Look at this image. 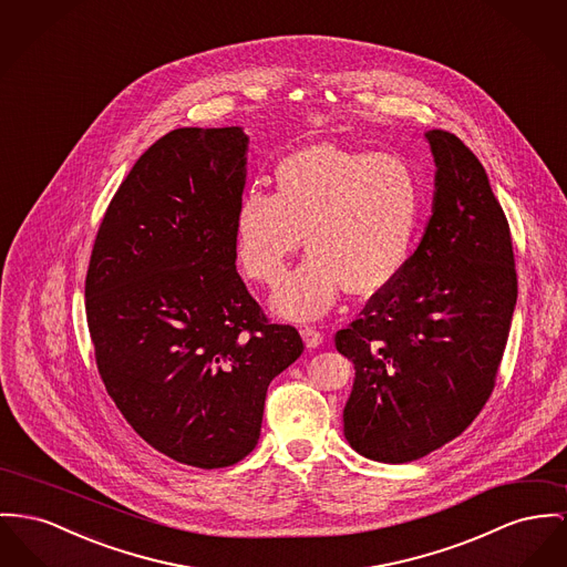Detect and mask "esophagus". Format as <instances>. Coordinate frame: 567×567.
Returning <instances> with one entry per match:
<instances>
[{
	"label": "esophagus",
	"instance_id": "obj_1",
	"mask_svg": "<svg viewBox=\"0 0 567 567\" xmlns=\"http://www.w3.org/2000/svg\"><path fill=\"white\" fill-rule=\"evenodd\" d=\"M302 341H305V346L311 350V348H318L324 338H322V333L318 331V329H313V327H305L301 331Z\"/></svg>",
	"mask_w": 567,
	"mask_h": 567
}]
</instances>
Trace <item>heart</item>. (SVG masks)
<instances>
[{
  "mask_svg": "<svg viewBox=\"0 0 567 567\" xmlns=\"http://www.w3.org/2000/svg\"><path fill=\"white\" fill-rule=\"evenodd\" d=\"M423 217L415 169L389 154L313 144L281 158L275 193L243 190L234 251L245 275L277 284L305 245L311 254L277 290L272 305L290 320L327 313L341 290L372 295L409 265Z\"/></svg>",
  "mask_w": 567,
  "mask_h": 567,
  "instance_id": "1",
  "label": "heart"
}]
</instances>
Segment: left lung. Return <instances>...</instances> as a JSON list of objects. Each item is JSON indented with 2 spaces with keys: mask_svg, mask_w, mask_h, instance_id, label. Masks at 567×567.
<instances>
[{
  "mask_svg": "<svg viewBox=\"0 0 567 567\" xmlns=\"http://www.w3.org/2000/svg\"><path fill=\"white\" fill-rule=\"evenodd\" d=\"M434 204L404 270L336 336L354 363L343 434L389 464L460 436L491 398L518 297L509 226L480 158L427 131Z\"/></svg>",
  "mask_w": 567,
  "mask_h": 567,
  "instance_id": "obj_1",
  "label": "left lung"
}]
</instances>
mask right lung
Here are the masks:
<instances>
[{
  "label": "right lung",
  "mask_w": 567,
  "mask_h": 567,
  "mask_svg": "<svg viewBox=\"0 0 567 567\" xmlns=\"http://www.w3.org/2000/svg\"><path fill=\"white\" fill-rule=\"evenodd\" d=\"M247 144L240 126L154 142L115 190L85 277L117 411L156 452L197 468L258 445L266 389L302 352L299 331L270 324L236 270Z\"/></svg>",
  "instance_id": "right-lung-1"
}]
</instances>
